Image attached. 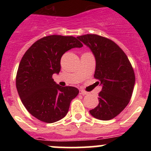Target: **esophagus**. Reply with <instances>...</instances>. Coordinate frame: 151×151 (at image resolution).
I'll use <instances>...</instances> for the list:
<instances>
[{"label": "esophagus", "mask_w": 151, "mask_h": 151, "mask_svg": "<svg viewBox=\"0 0 151 151\" xmlns=\"http://www.w3.org/2000/svg\"><path fill=\"white\" fill-rule=\"evenodd\" d=\"M80 94H82V95H87V94H88V92L83 91V90H80Z\"/></svg>", "instance_id": "1"}]
</instances>
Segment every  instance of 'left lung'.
<instances>
[{
    "label": "left lung",
    "instance_id": "left-lung-1",
    "mask_svg": "<svg viewBox=\"0 0 151 151\" xmlns=\"http://www.w3.org/2000/svg\"><path fill=\"white\" fill-rule=\"evenodd\" d=\"M91 49L96 59L94 77L102 86L99 104L90 113L99 120L108 121L125 109L133 93L135 75L124 52L112 40L96 34L77 36Z\"/></svg>",
    "mask_w": 151,
    "mask_h": 151
}]
</instances>
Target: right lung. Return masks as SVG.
I'll return each instance as SVG.
<instances>
[{
    "instance_id": "obj_1",
    "label": "right lung",
    "mask_w": 151,
    "mask_h": 151,
    "mask_svg": "<svg viewBox=\"0 0 151 151\" xmlns=\"http://www.w3.org/2000/svg\"><path fill=\"white\" fill-rule=\"evenodd\" d=\"M83 46L74 36L52 35L33 44L22 58L17 73V89L27 110L39 121L52 123L66 115L79 90L60 86L52 77L60 72V59L66 52Z\"/></svg>"
}]
</instances>
